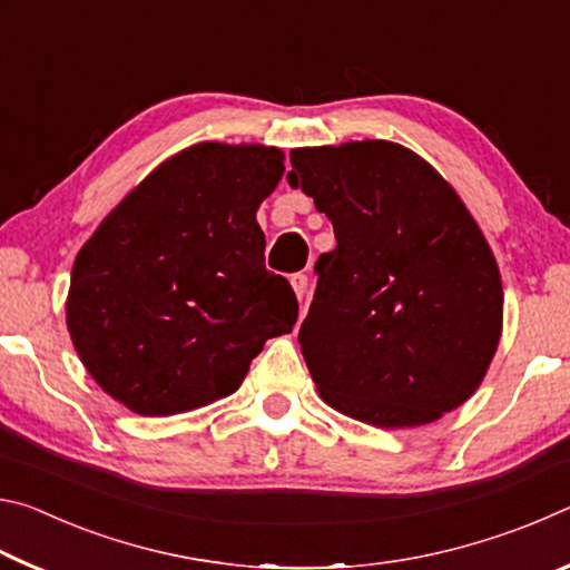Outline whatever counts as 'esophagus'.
Instances as JSON below:
<instances>
[{"instance_id":"34e87169","label":"esophagus","mask_w":570,"mask_h":570,"mask_svg":"<svg viewBox=\"0 0 570 570\" xmlns=\"http://www.w3.org/2000/svg\"><path fill=\"white\" fill-rule=\"evenodd\" d=\"M292 286H294V292L298 296V302H304V298H306V286H308L306 274H294L292 276Z\"/></svg>"}]
</instances>
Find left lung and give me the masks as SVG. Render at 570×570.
I'll return each instance as SVG.
<instances>
[{
    "mask_svg": "<svg viewBox=\"0 0 570 570\" xmlns=\"http://www.w3.org/2000/svg\"><path fill=\"white\" fill-rule=\"evenodd\" d=\"M292 168L336 236L298 330L324 402L377 428L460 407L498 350L503 284L458 193L387 140L296 148Z\"/></svg>",
    "mask_w": 570,
    "mask_h": 570,
    "instance_id": "obj_1",
    "label": "left lung"
}]
</instances>
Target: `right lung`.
Wrapping results in <instances>:
<instances>
[{
	"label": "right lung",
	"instance_id": "add662e5",
	"mask_svg": "<svg viewBox=\"0 0 570 570\" xmlns=\"http://www.w3.org/2000/svg\"><path fill=\"white\" fill-rule=\"evenodd\" d=\"M284 153L198 142L150 173L80 248L67 330L125 407L166 417L228 397L266 340L294 330L292 284L256 224Z\"/></svg>",
	"mask_w": 570,
	"mask_h": 570
}]
</instances>
